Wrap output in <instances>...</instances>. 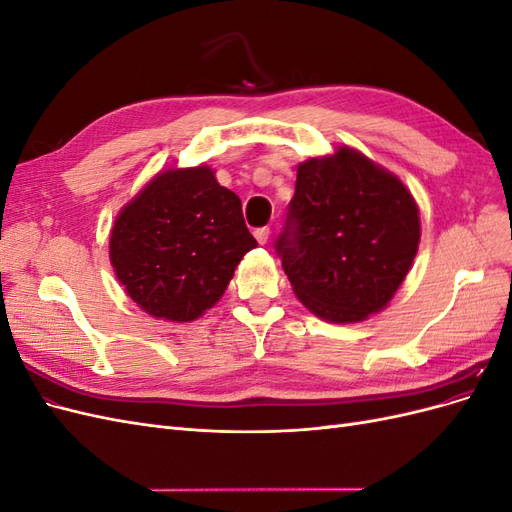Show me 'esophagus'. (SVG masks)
I'll list each match as a JSON object with an SVG mask.
<instances>
[{"label": "esophagus", "mask_w": 512, "mask_h": 512, "mask_svg": "<svg viewBox=\"0 0 512 512\" xmlns=\"http://www.w3.org/2000/svg\"><path fill=\"white\" fill-rule=\"evenodd\" d=\"M269 235H271V230H269L267 226H262V228H256V230H254V237H256V241H258L260 245H265V243L269 241Z\"/></svg>", "instance_id": "obj_1"}]
</instances>
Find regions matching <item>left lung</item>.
Segmentation results:
<instances>
[{"instance_id": "1", "label": "left lung", "mask_w": 512, "mask_h": 512, "mask_svg": "<svg viewBox=\"0 0 512 512\" xmlns=\"http://www.w3.org/2000/svg\"><path fill=\"white\" fill-rule=\"evenodd\" d=\"M421 239L412 194L359 151L307 160L275 252L305 307L329 322H359L393 299Z\"/></svg>"}]
</instances>
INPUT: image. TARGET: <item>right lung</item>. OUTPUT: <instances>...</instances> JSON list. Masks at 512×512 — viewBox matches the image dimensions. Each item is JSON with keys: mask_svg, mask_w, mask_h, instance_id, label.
Masks as SVG:
<instances>
[{"mask_svg": "<svg viewBox=\"0 0 512 512\" xmlns=\"http://www.w3.org/2000/svg\"><path fill=\"white\" fill-rule=\"evenodd\" d=\"M256 245L239 196L222 188L211 168H173L117 215L111 262L147 314L190 322L220 301Z\"/></svg>", "mask_w": 512, "mask_h": 512, "instance_id": "1", "label": "right lung"}]
</instances>
